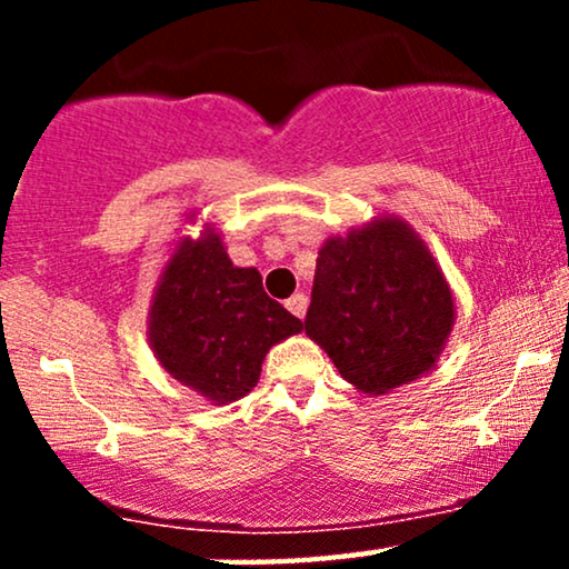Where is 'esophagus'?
<instances>
[{
    "label": "esophagus",
    "mask_w": 569,
    "mask_h": 569,
    "mask_svg": "<svg viewBox=\"0 0 569 569\" xmlns=\"http://www.w3.org/2000/svg\"><path fill=\"white\" fill-rule=\"evenodd\" d=\"M286 307H289L291 316L305 318V312H307V297H305V293H293V297L286 299Z\"/></svg>",
    "instance_id": "esophagus-1"
}]
</instances>
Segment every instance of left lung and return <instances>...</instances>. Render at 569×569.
<instances>
[{"mask_svg": "<svg viewBox=\"0 0 569 569\" xmlns=\"http://www.w3.org/2000/svg\"><path fill=\"white\" fill-rule=\"evenodd\" d=\"M455 326V297L415 227L382 213L318 251L305 335L369 396L436 369Z\"/></svg>", "mask_w": 569, "mask_h": 569, "instance_id": "obj_1", "label": "left lung"}]
</instances>
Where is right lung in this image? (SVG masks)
<instances>
[{
  "mask_svg": "<svg viewBox=\"0 0 569 569\" xmlns=\"http://www.w3.org/2000/svg\"><path fill=\"white\" fill-rule=\"evenodd\" d=\"M194 219L198 213H187ZM299 331L302 321L267 297L257 267L232 264L211 221L198 238L176 240L149 299L154 358L213 407L251 393L272 345Z\"/></svg>",
  "mask_w": 569,
  "mask_h": 569,
  "instance_id": "add662e5",
  "label": "right lung"
}]
</instances>
